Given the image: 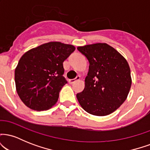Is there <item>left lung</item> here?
I'll use <instances>...</instances> for the list:
<instances>
[{
	"label": "left lung",
	"mask_w": 150,
	"mask_h": 150,
	"mask_svg": "<svg viewBox=\"0 0 150 150\" xmlns=\"http://www.w3.org/2000/svg\"><path fill=\"white\" fill-rule=\"evenodd\" d=\"M75 46L58 42L44 44L26 52L15 70L16 90L22 102L34 111H46L58 101L67 84L63 62Z\"/></svg>",
	"instance_id": "8db88e82"
}]
</instances>
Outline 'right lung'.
<instances>
[{
	"instance_id": "1",
	"label": "right lung",
	"mask_w": 150,
	"mask_h": 150,
	"mask_svg": "<svg viewBox=\"0 0 150 150\" xmlns=\"http://www.w3.org/2000/svg\"><path fill=\"white\" fill-rule=\"evenodd\" d=\"M89 63L85 87L77 94L80 106L94 116H107L125 101L131 87V76L126 60L107 44L77 48Z\"/></svg>"
}]
</instances>
